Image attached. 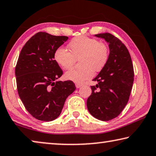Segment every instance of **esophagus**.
Instances as JSON below:
<instances>
[{"label":"esophagus","mask_w":156,"mask_h":156,"mask_svg":"<svg viewBox=\"0 0 156 156\" xmlns=\"http://www.w3.org/2000/svg\"><path fill=\"white\" fill-rule=\"evenodd\" d=\"M75 85H76V88H80V87H81V86H83V84L82 83H76Z\"/></svg>","instance_id":"34e87169"}]
</instances>
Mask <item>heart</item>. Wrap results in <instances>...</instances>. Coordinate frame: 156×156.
<instances>
[{
	"mask_svg": "<svg viewBox=\"0 0 156 156\" xmlns=\"http://www.w3.org/2000/svg\"><path fill=\"white\" fill-rule=\"evenodd\" d=\"M68 47L70 51L63 47L58 48L54 53L56 62L63 69L70 68L76 58L81 57L83 66L73 68L65 73L66 80L81 83L93 76L95 71H100L105 67L109 58V49L104 43L86 36H80L71 41Z\"/></svg>",
	"mask_w": 156,
	"mask_h": 156,
	"instance_id": "b5f03b06",
	"label": "heart"
}]
</instances>
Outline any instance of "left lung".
Segmentation results:
<instances>
[{"label": "left lung", "instance_id": "1", "mask_svg": "<svg viewBox=\"0 0 156 156\" xmlns=\"http://www.w3.org/2000/svg\"><path fill=\"white\" fill-rule=\"evenodd\" d=\"M95 37L108 43L109 58L93 80L98 83L91 86L92 93L86 104L94 117L109 121L118 116L128 103L134 80L133 66L129 50L120 40L109 33Z\"/></svg>", "mask_w": 156, "mask_h": 156}]
</instances>
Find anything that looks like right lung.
I'll list each match as a JSON object with an SVG mask.
<instances>
[{"label":"right lung","instance_id":"right-lung-1","mask_svg":"<svg viewBox=\"0 0 156 156\" xmlns=\"http://www.w3.org/2000/svg\"><path fill=\"white\" fill-rule=\"evenodd\" d=\"M68 39L66 36L38 32L20 51L15 68L18 93L27 111L39 120L57 119L76 89L72 81H57L63 71L54 53Z\"/></svg>","mask_w":156,"mask_h":156}]
</instances>
